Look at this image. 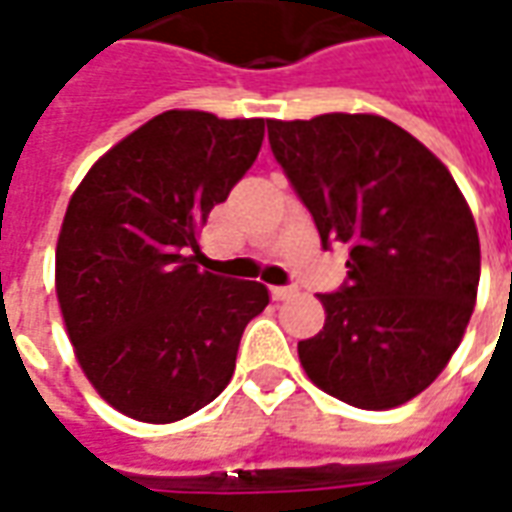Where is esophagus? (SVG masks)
<instances>
[{
  "label": "esophagus",
  "mask_w": 512,
  "mask_h": 512,
  "mask_svg": "<svg viewBox=\"0 0 512 512\" xmlns=\"http://www.w3.org/2000/svg\"><path fill=\"white\" fill-rule=\"evenodd\" d=\"M271 296H274V301H285L296 296V288H271Z\"/></svg>",
  "instance_id": "esophagus-1"
}]
</instances>
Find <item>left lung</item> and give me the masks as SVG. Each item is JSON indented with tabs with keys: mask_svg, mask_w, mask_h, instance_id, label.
Instances as JSON below:
<instances>
[{
	"mask_svg": "<svg viewBox=\"0 0 512 512\" xmlns=\"http://www.w3.org/2000/svg\"><path fill=\"white\" fill-rule=\"evenodd\" d=\"M271 153L348 277L321 293L326 323L299 343L307 376L381 411L428 389L461 345L480 282V238L450 169L378 115L268 120Z\"/></svg>",
	"mask_w": 512,
	"mask_h": 512,
	"instance_id": "8db88e82",
	"label": "left lung"
}]
</instances>
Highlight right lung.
<instances>
[{"label": "right lung", "instance_id": "obj_1", "mask_svg": "<svg viewBox=\"0 0 512 512\" xmlns=\"http://www.w3.org/2000/svg\"><path fill=\"white\" fill-rule=\"evenodd\" d=\"M268 120L169 109L84 175L57 241V299L84 376L139 422H178L230 384L268 288L200 271V235L255 164Z\"/></svg>", "mask_w": 512, "mask_h": 512}]
</instances>
